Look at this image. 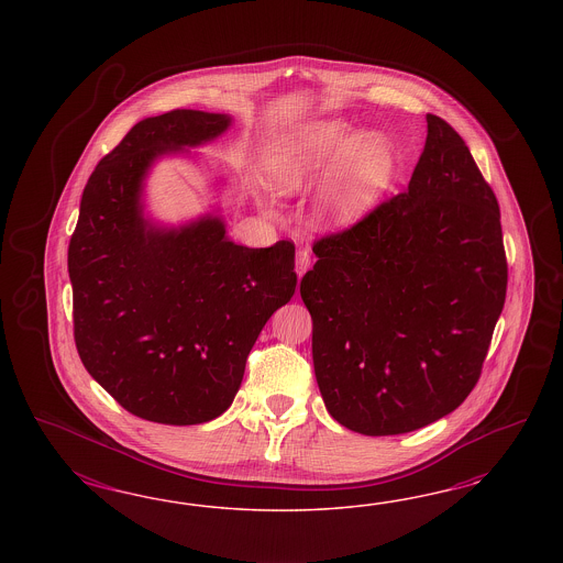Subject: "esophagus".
Segmentation results:
<instances>
[{"label":"esophagus","mask_w":563,"mask_h":563,"mask_svg":"<svg viewBox=\"0 0 563 563\" xmlns=\"http://www.w3.org/2000/svg\"><path fill=\"white\" fill-rule=\"evenodd\" d=\"M309 264H311V256H309V252H307V250H299V252H297V257H295V273H297L299 278L307 273Z\"/></svg>","instance_id":"esophagus-1"}]
</instances>
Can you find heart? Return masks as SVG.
Segmentation results:
<instances>
[{
  "label": "heart",
  "mask_w": 563,
  "mask_h": 563,
  "mask_svg": "<svg viewBox=\"0 0 563 563\" xmlns=\"http://www.w3.org/2000/svg\"><path fill=\"white\" fill-rule=\"evenodd\" d=\"M396 148L379 132L357 134L346 121L303 123L278 137L268 170L274 188L295 196L325 176L318 212L336 229L365 219L393 181Z\"/></svg>",
  "instance_id": "1"
}]
</instances>
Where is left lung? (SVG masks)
<instances>
[{
    "mask_svg": "<svg viewBox=\"0 0 563 563\" xmlns=\"http://www.w3.org/2000/svg\"><path fill=\"white\" fill-rule=\"evenodd\" d=\"M301 280L325 409L363 435H398L459 409L506 301L499 206L468 146L427 113L409 188L313 245Z\"/></svg>",
    "mask_w": 563,
    "mask_h": 563,
    "instance_id": "1",
    "label": "left lung"
}]
</instances>
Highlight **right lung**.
<instances>
[{"label": "right lung", "instance_id": "right-lung-1", "mask_svg": "<svg viewBox=\"0 0 563 563\" xmlns=\"http://www.w3.org/2000/svg\"><path fill=\"white\" fill-rule=\"evenodd\" d=\"M231 123L194 109L137 121L92 170L69 241L78 355L153 423L198 426L229 409L262 328L297 287L290 241L254 250L227 238L221 214L169 227L144 210L154 163L194 156Z\"/></svg>", "mask_w": 563, "mask_h": 563}]
</instances>
